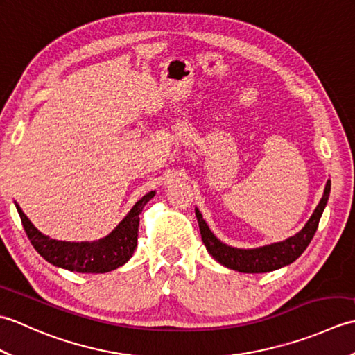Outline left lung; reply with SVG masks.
Here are the masks:
<instances>
[{"label": "left lung", "mask_w": 355, "mask_h": 355, "mask_svg": "<svg viewBox=\"0 0 355 355\" xmlns=\"http://www.w3.org/2000/svg\"><path fill=\"white\" fill-rule=\"evenodd\" d=\"M329 191L331 182L328 180L323 197L313 212L311 218L305 224V227L294 236L282 241V243H275L259 248H250V250L225 245L220 239H216V236L207 227L206 221L202 220L200 210L195 209V215H197L201 232V239L202 243H205L207 252L212 254L218 262L223 263V266L227 268L241 271V273H267V271H273L285 267L296 261L299 256L305 252L308 244L311 243L314 233L318 230L323 209H325L328 202Z\"/></svg>", "instance_id": "obj_1"}]
</instances>
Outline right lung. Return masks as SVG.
I'll use <instances>...</instances> for the list:
<instances>
[{"label":"right lung","mask_w":355,"mask_h":355,"mask_svg":"<svg viewBox=\"0 0 355 355\" xmlns=\"http://www.w3.org/2000/svg\"><path fill=\"white\" fill-rule=\"evenodd\" d=\"M154 195V191L146 193L140 201L135 202L130 214L108 236L94 243H65V241L50 239L30 223L18 205L17 209L30 243L45 261L56 267L79 271V273H107L130 261L137 247L139 215Z\"/></svg>","instance_id":"1"}]
</instances>
